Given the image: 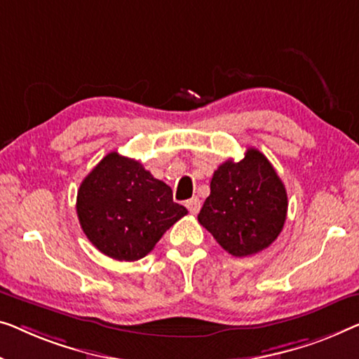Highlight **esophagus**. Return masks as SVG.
<instances>
[{
	"label": "esophagus",
	"mask_w": 359,
	"mask_h": 359,
	"mask_svg": "<svg viewBox=\"0 0 359 359\" xmlns=\"http://www.w3.org/2000/svg\"><path fill=\"white\" fill-rule=\"evenodd\" d=\"M185 206H187V210H189L191 214H198V212H200L201 203H200V200H198V198H190V200H187Z\"/></svg>",
	"instance_id": "obj_1"
}]
</instances>
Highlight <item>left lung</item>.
I'll use <instances>...</instances> for the list:
<instances>
[{"mask_svg":"<svg viewBox=\"0 0 359 359\" xmlns=\"http://www.w3.org/2000/svg\"><path fill=\"white\" fill-rule=\"evenodd\" d=\"M285 219V185L255 148H248L238 163L227 159L214 170L211 194L198 214V222L237 258L269 247Z\"/></svg>","mask_w":359,"mask_h":359,"instance_id":"left-lung-1","label":"left lung"}]
</instances>
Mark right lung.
<instances>
[{
  "mask_svg": "<svg viewBox=\"0 0 359 359\" xmlns=\"http://www.w3.org/2000/svg\"><path fill=\"white\" fill-rule=\"evenodd\" d=\"M187 212L172 201L169 185L116 151L95 165L77 191L83 233L101 253L117 261L147 256Z\"/></svg>",
  "mask_w": 359,
  "mask_h": 359,
  "instance_id": "right-lung-1",
  "label": "right lung"
}]
</instances>
